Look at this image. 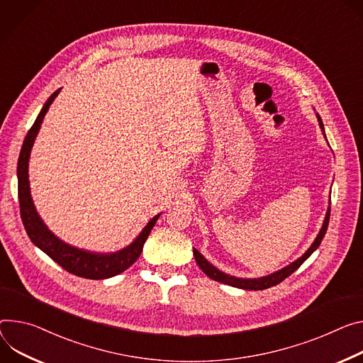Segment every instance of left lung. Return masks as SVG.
<instances>
[{
  "instance_id": "obj_1",
  "label": "left lung",
  "mask_w": 363,
  "mask_h": 363,
  "mask_svg": "<svg viewBox=\"0 0 363 363\" xmlns=\"http://www.w3.org/2000/svg\"><path fill=\"white\" fill-rule=\"evenodd\" d=\"M317 116V120H318V124H320V128L323 130V135L325 136L324 133V125H323V121H321V117L318 114ZM328 220H330V207L327 208V213H325V218H324V223H323V227L320 228V232L315 238V240L313 242V245L308 247V250L301 256L296 259L295 262L289 263L288 267H285L284 269L281 271H277L271 275H267V277H262V278H255V279H245V278H236V277H232V275H227L221 271H218L216 267H213L211 263L199 252L196 249H194V256H195V260L196 263H199L200 269L207 275L210 277L211 279L214 281H218L221 284H225V285H230V286H236V288H242V289H253V291H259V289H267V288H271V286H275L277 284L282 282L285 278H288L291 274H294L296 269H298L303 263L311 256V253L320 246L325 232H327V225H328Z\"/></svg>"
}]
</instances>
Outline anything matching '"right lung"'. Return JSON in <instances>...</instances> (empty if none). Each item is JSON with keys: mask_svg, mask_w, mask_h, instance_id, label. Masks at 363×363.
Returning a JSON list of instances; mask_svg holds the SVG:
<instances>
[{"mask_svg": "<svg viewBox=\"0 0 363 363\" xmlns=\"http://www.w3.org/2000/svg\"><path fill=\"white\" fill-rule=\"evenodd\" d=\"M59 92H60V88L56 89L49 96V100L45 103L35 124H33L31 128L28 130L18 156L17 178H18V203H20L21 220L27 232V236L30 238L33 245H36L49 257H52L56 263H59L65 271L86 279H107L124 272L138 260V257L143 250V245L150 235V230L153 228L160 214L155 216L145 225V228L135 239L133 243H130L127 247L114 253H95V252L78 249L57 239L46 227V224L38 214L35 204H33V200H31L30 182H28V159H30L33 143H35V139L40 130L42 121Z\"/></svg>", "mask_w": 363, "mask_h": 363, "instance_id": "right-lung-1", "label": "right lung"}]
</instances>
